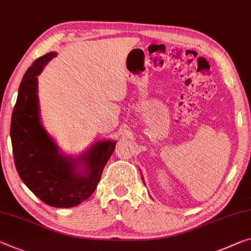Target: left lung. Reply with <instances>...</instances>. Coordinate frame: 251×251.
<instances>
[{"label": "left lung", "instance_id": "8db88e82", "mask_svg": "<svg viewBox=\"0 0 251 251\" xmlns=\"http://www.w3.org/2000/svg\"><path fill=\"white\" fill-rule=\"evenodd\" d=\"M142 180H143V181H144V177H143V176H142ZM144 183H145V182H144Z\"/></svg>", "mask_w": 251, "mask_h": 251}]
</instances>
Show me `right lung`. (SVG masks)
Returning <instances> with one entry per match:
<instances>
[{
	"mask_svg": "<svg viewBox=\"0 0 251 251\" xmlns=\"http://www.w3.org/2000/svg\"><path fill=\"white\" fill-rule=\"evenodd\" d=\"M57 52L38 58L19 87L11 119L15 168L40 200L54 208L80 204L96 190L116 141H97L79 155H67L47 132L40 117L38 75Z\"/></svg>",
	"mask_w": 251,
	"mask_h": 251,
	"instance_id": "obj_1",
	"label": "right lung"
}]
</instances>
